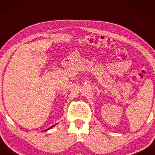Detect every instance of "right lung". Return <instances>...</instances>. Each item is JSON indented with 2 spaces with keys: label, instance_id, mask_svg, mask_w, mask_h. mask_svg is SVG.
<instances>
[{
  "label": "right lung",
  "instance_id": "1",
  "mask_svg": "<svg viewBox=\"0 0 155 155\" xmlns=\"http://www.w3.org/2000/svg\"><path fill=\"white\" fill-rule=\"evenodd\" d=\"M54 126H51V127H50V128H48V129H46V130H48V129H50V128H52V127H54Z\"/></svg>",
  "mask_w": 155,
  "mask_h": 155
}]
</instances>
